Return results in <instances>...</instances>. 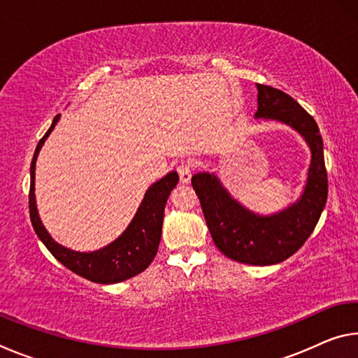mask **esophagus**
Returning a JSON list of instances; mask_svg holds the SVG:
<instances>
[{"label": "esophagus", "instance_id": "34e87169", "mask_svg": "<svg viewBox=\"0 0 358 358\" xmlns=\"http://www.w3.org/2000/svg\"><path fill=\"white\" fill-rule=\"evenodd\" d=\"M177 172L180 175V181L181 183H189L191 175H192V166L191 162H181V164L177 167Z\"/></svg>", "mask_w": 358, "mask_h": 358}]
</instances>
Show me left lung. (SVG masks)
I'll use <instances>...</instances> for the list:
<instances>
[{"mask_svg": "<svg viewBox=\"0 0 358 358\" xmlns=\"http://www.w3.org/2000/svg\"><path fill=\"white\" fill-rule=\"evenodd\" d=\"M257 92L254 117L290 126L310 147L311 162L301 196L278 213L259 215L235 201L215 173L199 172L191 181L217 250L241 264L273 265L299 251L313 234L325 207L329 181L324 142L314 118L281 90L257 85Z\"/></svg>", "mask_w": 358, "mask_h": 358, "instance_id": "left-lung-1", "label": "left lung"}]
</instances>
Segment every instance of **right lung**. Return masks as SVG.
<instances>
[{
  "label": "right lung",
  "instance_id": "right-lung-1",
  "mask_svg": "<svg viewBox=\"0 0 358 358\" xmlns=\"http://www.w3.org/2000/svg\"><path fill=\"white\" fill-rule=\"evenodd\" d=\"M58 120L59 115L53 118L52 126L45 132V136L39 141L31 161V169H29V175H31V185H29V217H31L34 232L58 262H62L66 268L74 271L76 275L85 278V280L99 284H115L129 280V278L142 273L153 262L157 252V246H159L161 241L166 202L169 196H171V191L178 183V173L169 172L166 177L157 180L156 183L148 187L129 226L112 243L92 252L69 250V248L57 243L50 237V234L47 232V229L39 217L34 196L36 161H38V155L42 145H44L47 137L50 136V132L57 126Z\"/></svg>",
  "mask_w": 358,
  "mask_h": 358
}]
</instances>
